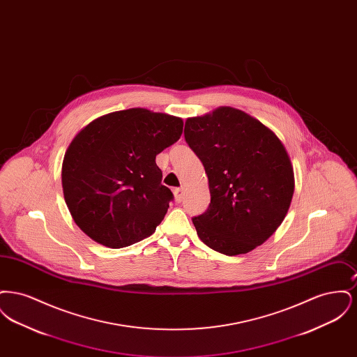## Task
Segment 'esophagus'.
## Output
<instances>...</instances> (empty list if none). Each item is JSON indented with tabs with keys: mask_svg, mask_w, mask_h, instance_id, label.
I'll list each match as a JSON object with an SVG mask.
<instances>
[{
	"mask_svg": "<svg viewBox=\"0 0 357 357\" xmlns=\"http://www.w3.org/2000/svg\"><path fill=\"white\" fill-rule=\"evenodd\" d=\"M174 195H175V199H176V202H182V199H183V195H185V190H183L182 187L174 188Z\"/></svg>",
	"mask_w": 357,
	"mask_h": 357,
	"instance_id": "esophagus-1",
	"label": "esophagus"
}]
</instances>
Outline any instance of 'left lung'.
<instances>
[{
	"label": "left lung",
	"instance_id": "obj_1",
	"mask_svg": "<svg viewBox=\"0 0 357 357\" xmlns=\"http://www.w3.org/2000/svg\"><path fill=\"white\" fill-rule=\"evenodd\" d=\"M185 139L204 165L211 197L204 214L192 218L198 237L226 255L262 245L284 221L294 191L281 140L231 107L187 119Z\"/></svg>",
	"mask_w": 357,
	"mask_h": 357
}]
</instances>
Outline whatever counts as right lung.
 I'll list each match as a JSON object with an SVG mask.
<instances>
[{
	"label": "right lung",
	"mask_w": 357,
	"mask_h": 357,
	"mask_svg": "<svg viewBox=\"0 0 357 357\" xmlns=\"http://www.w3.org/2000/svg\"><path fill=\"white\" fill-rule=\"evenodd\" d=\"M182 131L181 118L131 108L93 120L76 135L61 182L70 215L88 237L120 249L153 234L174 199L155 158Z\"/></svg>",
	"instance_id": "right-lung-1"
}]
</instances>
